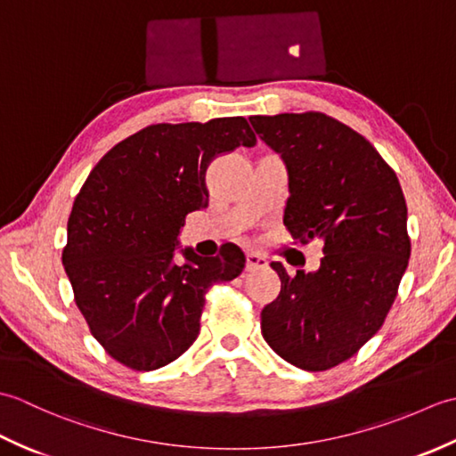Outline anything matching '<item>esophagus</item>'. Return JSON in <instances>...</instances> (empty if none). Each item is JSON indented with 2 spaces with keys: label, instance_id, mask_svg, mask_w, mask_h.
<instances>
[{
  "label": "esophagus",
  "instance_id": "obj_1",
  "mask_svg": "<svg viewBox=\"0 0 456 456\" xmlns=\"http://www.w3.org/2000/svg\"><path fill=\"white\" fill-rule=\"evenodd\" d=\"M266 258L258 253H247V270H258L266 268Z\"/></svg>",
  "mask_w": 456,
  "mask_h": 456
}]
</instances>
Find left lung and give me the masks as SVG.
I'll list each match as a JSON object with an SVG mask.
<instances>
[{
	"label": "left lung",
	"mask_w": 456,
	"mask_h": 456,
	"mask_svg": "<svg viewBox=\"0 0 456 456\" xmlns=\"http://www.w3.org/2000/svg\"><path fill=\"white\" fill-rule=\"evenodd\" d=\"M248 121L288 170L284 225L299 243H323L314 273L270 263L282 288L260 331L286 362L327 370L370 341L394 304L411 253L403 191L362 134L323 113Z\"/></svg>",
	"instance_id": "8db88e82"
}]
</instances>
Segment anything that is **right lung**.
Segmentation results:
<instances>
[{
	"mask_svg": "<svg viewBox=\"0 0 456 456\" xmlns=\"http://www.w3.org/2000/svg\"><path fill=\"white\" fill-rule=\"evenodd\" d=\"M255 144L245 118L151 125L84 182L62 265L92 335L118 362L149 372L176 361L198 338L206 289L243 273L239 247L200 256L180 247V233L188 213L208 208L211 159Z\"/></svg>",
	"mask_w": 456,
	"mask_h": 456,
	"instance_id": "add662e5",
	"label": "right lung"
}]
</instances>
